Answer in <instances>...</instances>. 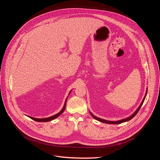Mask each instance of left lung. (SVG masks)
<instances>
[{"label":"left lung","instance_id":"1","mask_svg":"<svg viewBox=\"0 0 160 160\" xmlns=\"http://www.w3.org/2000/svg\"><path fill=\"white\" fill-rule=\"evenodd\" d=\"M147 92H148V90H146V94H145V96H144V99H143V100H142V101L141 105L139 106V108H138V109H136V111L132 114V115L131 116H130L129 117H128V118H127L122 119V120H118V121H108V120H103V119H102V118H98L97 117L94 116V115H93V114H92V112H90V115H92V117L94 119H96V120H98V121H99V122H101L105 123H108V124H120V123H123V122L129 121V120H130L131 119H132V118L137 115V113H138V112H139L140 108H141V106H142V104H143V102H144V100H145V98H146V95H147Z\"/></svg>","mask_w":160,"mask_h":160}]
</instances>
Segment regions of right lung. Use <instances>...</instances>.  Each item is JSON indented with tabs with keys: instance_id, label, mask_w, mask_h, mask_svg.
Returning <instances> with one entry per match:
<instances>
[{
	"instance_id": "add662e5",
	"label": "right lung",
	"mask_w": 160,
	"mask_h": 160,
	"mask_svg": "<svg viewBox=\"0 0 160 160\" xmlns=\"http://www.w3.org/2000/svg\"><path fill=\"white\" fill-rule=\"evenodd\" d=\"M71 91H72V90H71ZM71 91L70 92L69 94H70ZM67 98H68V97H67ZM67 98H66V101H65V102H64V106H63L62 109L61 110V111H59L58 113H57L56 115H53V116H52V117H48V118H33V117H29V116H28V117L29 118H30L31 119H32V120H35V121H36V122H50V121H51V120H54V119L57 118L59 115H61V114L63 112V111H64V109H65V107H66V104Z\"/></svg>"
}]
</instances>
